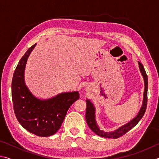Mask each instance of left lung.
<instances>
[{
    "label": "left lung",
    "mask_w": 159,
    "mask_h": 159,
    "mask_svg": "<svg viewBox=\"0 0 159 159\" xmlns=\"http://www.w3.org/2000/svg\"><path fill=\"white\" fill-rule=\"evenodd\" d=\"M139 68L140 70V72L144 78V97H143V102H142V105L141 109L139 110L138 115L134 117L133 119H132L130 122L126 123L124 125L120 127L117 130H116L113 132H104L101 130L98 127L95 120V109L94 107L93 104L91 102L89 99H86V112H85V120L87 122L89 128L98 135L102 137V138H114L116 139L123 136L126 133L131 130L132 128L134 127L138 122L141 120V118L143 116L145 111L147 109V89H148V78L147 75L145 71V69L142 64L138 61Z\"/></svg>",
    "instance_id": "left-lung-1"
}]
</instances>
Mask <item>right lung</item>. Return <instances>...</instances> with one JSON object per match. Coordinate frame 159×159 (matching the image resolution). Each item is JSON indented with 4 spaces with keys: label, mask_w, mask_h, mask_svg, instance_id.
I'll list each match as a JSON object with an SVG mask.
<instances>
[{
    "label": "right lung",
    "mask_w": 159,
    "mask_h": 159,
    "mask_svg": "<svg viewBox=\"0 0 159 159\" xmlns=\"http://www.w3.org/2000/svg\"><path fill=\"white\" fill-rule=\"evenodd\" d=\"M36 45L29 48L16 67L12 80V99L16 118L22 127L36 135L48 137L60 128L69 107L79 99V93H62L42 100L30 92L25 82V69Z\"/></svg>",
    "instance_id": "obj_1"
}]
</instances>
